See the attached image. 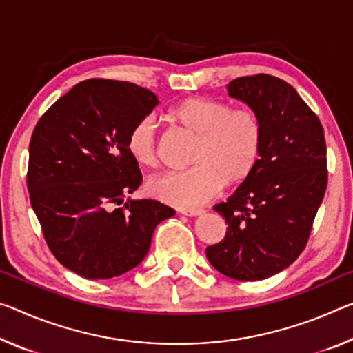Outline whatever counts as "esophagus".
I'll return each mask as SVG.
<instances>
[{
	"mask_svg": "<svg viewBox=\"0 0 353 353\" xmlns=\"http://www.w3.org/2000/svg\"><path fill=\"white\" fill-rule=\"evenodd\" d=\"M179 212H181L182 215H187V216H198V215L204 214V209H181Z\"/></svg>",
	"mask_w": 353,
	"mask_h": 353,
	"instance_id": "34e87169",
	"label": "esophagus"
}]
</instances>
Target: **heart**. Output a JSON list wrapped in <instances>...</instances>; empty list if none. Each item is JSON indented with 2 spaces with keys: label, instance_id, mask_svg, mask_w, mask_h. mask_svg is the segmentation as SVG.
<instances>
[{
  "label": "heart",
  "instance_id": "obj_1",
  "mask_svg": "<svg viewBox=\"0 0 353 353\" xmlns=\"http://www.w3.org/2000/svg\"><path fill=\"white\" fill-rule=\"evenodd\" d=\"M166 117L196 138L190 157L193 168L152 179L148 190L154 198L177 207L199 205L225 185H239L253 174L264 143V124L254 110L188 97L172 105ZM127 148L139 166H159V133L152 117H144L132 128Z\"/></svg>",
  "mask_w": 353,
  "mask_h": 353
}]
</instances>
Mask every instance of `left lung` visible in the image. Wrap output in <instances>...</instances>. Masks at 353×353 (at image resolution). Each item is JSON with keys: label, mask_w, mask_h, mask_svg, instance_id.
<instances>
[{"label": "left lung", "mask_w": 353, "mask_h": 353, "mask_svg": "<svg viewBox=\"0 0 353 353\" xmlns=\"http://www.w3.org/2000/svg\"><path fill=\"white\" fill-rule=\"evenodd\" d=\"M228 94L261 116L264 143L253 174L214 207L228 228L205 256L223 275L259 281L289 267L306 247L327 188L325 137L314 111L281 78L240 77Z\"/></svg>", "instance_id": "obj_1"}]
</instances>
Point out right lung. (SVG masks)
<instances>
[{"label": "right lung", "mask_w": 353, "mask_h": 353, "mask_svg": "<svg viewBox=\"0 0 353 353\" xmlns=\"http://www.w3.org/2000/svg\"><path fill=\"white\" fill-rule=\"evenodd\" d=\"M157 105L149 89L91 78L56 100L34 127L31 205L50 251L77 275L108 279L132 270L146 257L157 225L176 214L154 199L121 205L143 182L128 135Z\"/></svg>", "instance_id": "add662e5"}]
</instances>
